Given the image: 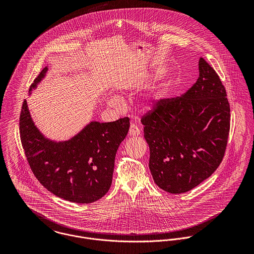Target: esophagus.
<instances>
[{"mask_svg":"<svg viewBox=\"0 0 254 254\" xmlns=\"http://www.w3.org/2000/svg\"><path fill=\"white\" fill-rule=\"evenodd\" d=\"M129 134H130L131 136H138V135L140 134V128H139V127H138L136 124L132 123V124L130 125Z\"/></svg>","mask_w":254,"mask_h":254,"instance_id":"obj_1","label":"esophagus"}]
</instances>
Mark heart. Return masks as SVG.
<instances>
[{"mask_svg":"<svg viewBox=\"0 0 254 254\" xmlns=\"http://www.w3.org/2000/svg\"><path fill=\"white\" fill-rule=\"evenodd\" d=\"M118 103V101H116V100H112L111 101V104H117Z\"/></svg>","mask_w":254,"mask_h":254,"instance_id":"heart-1","label":"heart"}]
</instances>
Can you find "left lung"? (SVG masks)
<instances>
[{
	"mask_svg": "<svg viewBox=\"0 0 254 254\" xmlns=\"http://www.w3.org/2000/svg\"><path fill=\"white\" fill-rule=\"evenodd\" d=\"M196 82L182 96L160 98L141 117L149 170L170 193L190 190L223 160L230 132V103L220 77L203 59Z\"/></svg>",
	"mask_w": 254,
	"mask_h": 254,
	"instance_id": "obj_1",
	"label": "left lung"
}]
</instances>
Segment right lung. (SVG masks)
<instances>
[{
    "label": "right lung",
    "instance_id": "obj_1",
    "mask_svg": "<svg viewBox=\"0 0 254 254\" xmlns=\"http://www.w3.org/2000/svg\"><path fill=\"white\" fill-rule=\"evenodd\" d=\"M46 72L47 67L30 90ZM129 127V117L108 123L92 122L71 140L54 143L37 130L26 101L19 117L21 145L37 180L55 195L76 203L94 202L109 191L116 151Z\"/></svg>",
    "mask_w": 254,
    "mask_h": 254
}]
</instances>
